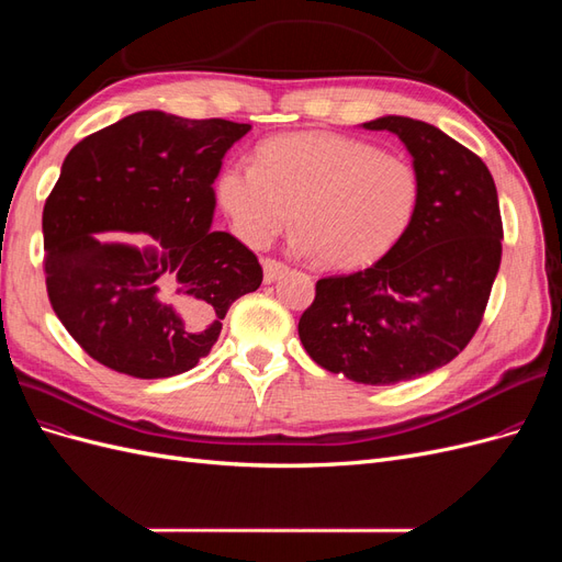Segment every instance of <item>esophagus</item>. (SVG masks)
<instances>
[{
    "instance_id": "1",
    "label": "esophagus",
    "mask_w": 562,
    "mask_h": 562,
    "mask_svg": "<svg viewBox=\"0 0 562 562\" xmlns=\"http://www.w3.org/2000/svg\"><path fill=\"white\" fill-rule=\"evenodd\" d=\"M262 269H265V283H274L277 279H281L285 271H288V267L283 262L269 260V258L262 262Z\"/></svg>"
}]
</instances>
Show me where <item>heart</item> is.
Returning <instances> with one entry per match:
<instances>
[{"label":"heart","instance_id":"obj_1","mask_svg":"<svg viewBox=\"0 0 562 562\" xmlns=\"http://www.w3.org/2000/svg\"><path fill=\"white\" fill-rule=\"evenodd\" d=\"M419 178L411 161L337 133H291L258 147L255 166L232 164L217 201L241 239L269 246L293 223L304 252L339 271L361 269L411 227Z\"/></svg>","mask_w":562,"mask_h":562}]
</instances>
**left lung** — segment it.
I'll return each mask as SVG.
<instances>
[{"mask_svg": "<svg viewBox=\"0 0 562 562\" xmlns=\"http://www.w3.org/2000/svg\"><path fill=\"white\" fill-rule=\"evenodd\" d=\"M419 178L411 227L375 265L316 281L300 318L312 361L359 384H396L450 363L479 330L502 262V215L487 166L440 128L380 116Z\"/></svg>", "mask_w": 562, "mask_h": 562, "instance_id": "left-lung-1", "label": "left lung"}]
</instances>
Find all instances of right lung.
Here are the masks:
<instances>
[{
	"instance_id": "right-lung-1",
	"label": "right lung",
	"mask_w": 562,
	"mask_h": 562,
	"mask_svg": "<svg viewBox=\"0 0 562 562\" xmlns=\"http://www.w3.org/2000/svg\"><path fill=\"white\" fill-rule=\"evenodd\" d=\"M250 124L135 112L77 143L48 194L44 274L50 307L91 359L138 380L192 370L262 267L213 232V182ZM147 233L138 249L100 233Z\"/></svg>"
}]
</instances>
